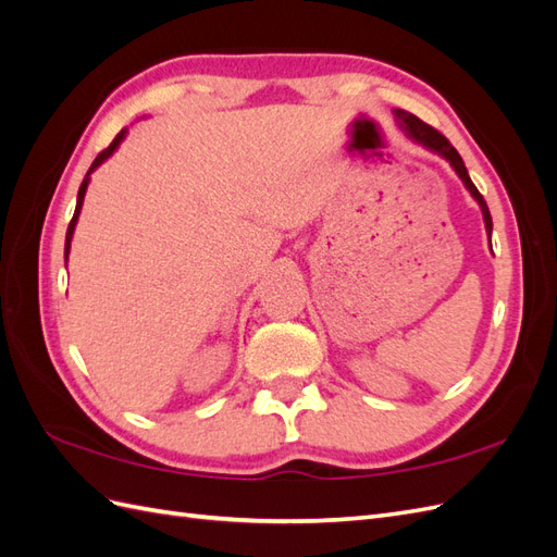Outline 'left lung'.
Returning <instances> with one entry per match:
<instances>
[{"mask_svg": "<svg viewBox=\"0 0 557 557\" xmlns=\"http://www.w3.org/2000/svg\"><path fill=\"white\" fill-rule=\"evenodd\" d=\"M395 115L399 117V125H401L404 129H407V134H409V137H411L413 141H418L420 146H425V148L434 150V153H440L442 158H446V160L450 162V166L455 170V174H458V176L462 178L465 188L471 193V197H474V199L479 201V207H481V211H483L485 230H487V234H491V232H493V218H491V211H487L485 199H483V195L476 190V185L471 183V178H469V174H467V166H465V162H462V158H460L458 150H455V148L450 146V141L444 137L442 132H436L434 127H430L428 123L420 121V117H416L413 113H409V111H401V109H395Z\"/></svg>", "mask_w": 557, "mask_h": 557, "instance_id": "left-lung-1", "label": "left lung"}]
</instances>
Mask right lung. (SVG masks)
Listing matches in <instances>:
<instances>
[{
    "mask_svg": "<svg viewBox=\"0 0 557 557\" xmlns=\"http://www.w3.org/2000/svg\"><path fill=\"white\" fill-rule=\"evenodd\" d=\"M125 134H127V129H121L115 134V139L109 144V148H104L102 153H99L97 158H95V162H92V166L88 170V174H86V178H83V183H81V188H78V199H76V211H74V218H72V223H70V227H66V239H64V260H66V256H70V248H72V237H74V227H76V221H78V213H81V207H83V197H86V190H88V183H90V174L97 170L99 164H102L107 158H111L113 156V150L121 146V141L125 139Z\"/></svg>",
    "mask_w": 557,
    "mask_h": 557,
    "instance_id": "add662e5",
    "label": "right lung"
}]
</instances>
